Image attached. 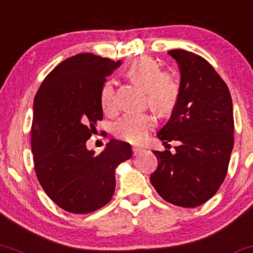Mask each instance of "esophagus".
Instances as JSON below:
<instances>
[{"instance_id": "1", "label": "esophagus", "mask_w": 253, "mask_h": 253, "mask_svg": "<svg viewBox=\"0 0 253 253\" xmlns=\"http://www.w3.org/2000/svg\"><path fill=\"white\" fill-rule=\"evenodd\" d=\"M132 150H133V154H134V155H137V154H140V153L142 152L143 148H142V147H137V146H134L133 148H132Z\"/></svg>"}]
</instances>
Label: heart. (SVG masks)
Instances as JSON below:
<instances>
[{
  "label": "heart",
  "mask_w": 253,
  "mask_h": 253,
  "mask_svg": "<svg viewBox=\"0 0 253 253\" xmlns=\"http://www.w3.org/2000/svg\"><path fill=\"white\" fill-rule=\"evenodd\" d=\"M127 76L147 89V101L156 113L160 116L171 113L181 91L180 82L174 73L162 72L160 64L154 59L140 57L129 64ZM100 105L105 113L110 116L118 110L117 92L111 81H106L101 86ZM154 125L155 118L148 112L127 113L113 125V134L124 141L139 143L146 139Z\"/></svg>",
  "instance_id": "obj_1"
}]
</instances>
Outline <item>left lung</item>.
<instances>
[{
	"mask_svg": "<svg viewBox=\"0 0 253 253\" xmlns=\"http://www.w3.org/2000/svg\"><path fill=\"white\" fill-rule=\"evenodd\" d=\"M181 71L180 98L171 117L158 133L177 141L176 153L154 150L158 168L150 182L167 202L182 208L206 203L226 176L233 148L232 100L225 82L203 57L170 50Z\"/></svg>",
	"mask_w": 253,
	"mask_h": 253,
	"instance_id": "obj_1",
	"label": "left lung"
}]
</instances>
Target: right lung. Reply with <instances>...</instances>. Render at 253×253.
<instances>
[{
  "label": "right lung",
  "mask_w": 253,
  "mask_h": 253,
  "mask_svg": "<svg viewBox=\"0 0 253 253\" xmlns=\"http://www.w3.org/2000/svg\"><path fill=\"white\" fill-rule=\"evenodd\" d=\"M120 64L93 53L72 56L45 77L35 95V171L47 196L65 211L88 213L106 206L116 189V168L132 156L130 145L114 139L98 155L86 149L103 119L101 86Z\"/></svg>",
  "instance_id": "right-lung-1"
}]
</instances>
